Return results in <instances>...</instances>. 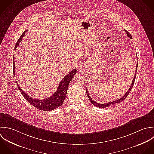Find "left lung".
<instances>
[{
  "label": "left lung",
  "instance_id": "left-lung-1",
  "mask_svg": "<svg viewBox=\"0 0 154 154\" xmlns=\"http://www.w3.org/2000/svg\"><path fill=\"white\" fill-rule=\"evenodd\" d=\"M125 32L127 33V36H128L130 38L132 39V36L130 35V33L128 31H127V30H125ZM137 66H138V63H137V65H136V72H135V73H136V72H137ZM136 77V74L134 75V79H133V80L132 83H131V86H130V88L128 89V91L125 93V95H124L122 98H121L120 99H119V100H116V101H114L109 102V103H104V104L98 103L95 102V101H94V100L91 98V97H90V95H89V92H88V89H87V88H86V92L87 95L88 96V98H89V99L90 101L91 102V103H92L94 106H96V107H99V108H101V109L106 108V107H109V106H110L114 105L115 104L119 103H121V102L123 101H124V100L127 98V97L128 96V95L130 94V92L131 91V89H132V88H133V85H134V82H135Z\"/></svg>",
  "mask_w": 154,
  "mask_h": 154
}]
</instances>
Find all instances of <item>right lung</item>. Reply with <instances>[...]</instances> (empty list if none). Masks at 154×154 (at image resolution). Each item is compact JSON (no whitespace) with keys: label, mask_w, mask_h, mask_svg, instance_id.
<instances>
[{"label":"right lung","mask_w":154,"mask_h":154,"mask_svg":"<svg viewBox=\"0 0 154 154\" xmlns=\"http://www.w3.org/2000/svg\"><path fill=\"white\" fill-rule=\"evenodd\" d=\"M26 31L27 30H25L23 33V34L21 35L20 38L17 41L15 46V49L17 48V47H18L19 43L21 42ZM15 65L14 63V56L13 57V73L14 75H15ZM76 72H77V70L75 69H74L73 70H72L68 75H66L61 80V82H60L58 86L57 89L54 92V94L52 95L50 97H48L44 100L35 99V98H33L32 97H29L27 94H26L23 91L21 90V89L18 85V83L17 82L16 83L22 95L30 104H31L33 106H34L35 107H36L39 110H41L42 111H51L59 107L63 104L66 95L68 86L69 85V83L71 82V79L73 78L74 75L76 74Z\"/></svg>","instance_id":"add662e5"}]
</instances>
